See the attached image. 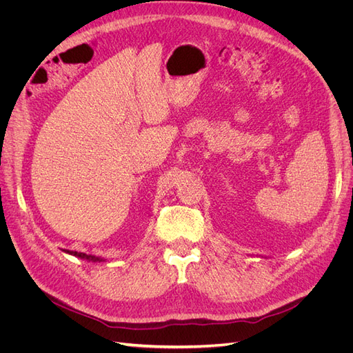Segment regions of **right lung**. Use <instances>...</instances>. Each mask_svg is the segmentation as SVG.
Listing matches in <instances>:
<instances>
[{
	"label": "right lung",
	"instance_id": "add662e5",
	"mask_svg": "<svg viewBox=\"0 0 353 353\" xmlns=\"http://www.w3.org/2000/svg\"><path fill=\"white\" fill-rule=\"evenodd\" d=\"M72 256H77V258H81L83 261H88V262H103V258H99V256H92V254H87V253H81V252H73V250H63Z\"/></svg>",
	"mask_w": 353,
	"mask_h": 353
}]
</instances>
